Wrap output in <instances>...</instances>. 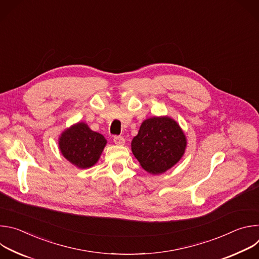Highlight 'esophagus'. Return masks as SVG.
Returning a JSON list of instances; mask_svg holds the SVG:
<instances>
[{"mask_svg":"<svg viewBox=\"0 0 259 259\" xmlns=\"http://www.w3.org/2000/svg\"><path fill=\"white\" fill-rule=\"evenodd\" d=\"M114 142L117 145H124L125 144V139L122 136H115L114 137Z\"/></svg>","mask_w":259,"mask_h":259,"instance_id":"obj_1","label":"esophagus"}]
</instances>
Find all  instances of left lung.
I'll list each match as a JSON object with an SVG mask.
<instances>
[{"label": "left lung", "mask_w": 259, "mask_h": 259, "mask_svg": "<svg viewBox=\"0 0 259 259\" xmlns=\"http://www.w3.org/2000/svg\"><path fill=\"white\" fill-rule=\"evenodd\" d=\"M187 136L179 124L168 116L142 122L132 139L131 150L140 166L151 174H161L176 165L187 149Z\"/></svg>", "instance_id": "8db88e82"}]
</instances>
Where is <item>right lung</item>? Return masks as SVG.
I'll use <instances>...</instances> for the list:
<instances>
[{
  "label": "right lung",
  "instance_id": "add662e5",
  "mask_svg": "<svg viewBox=\"0 0 259 259\" xmlns=\"http://www.w3.org/2000/svg\"><path fill=\"white\" fill-rule=\"evenodd\" d=\"M106 142L102 134L92 131L84 122L66 128L58 138L61 155L80 169L90 168L98 162Z\"/></svg>",
  "mask_w": 259,
  "mask_h": 259
}]
</instances>
